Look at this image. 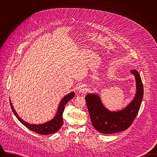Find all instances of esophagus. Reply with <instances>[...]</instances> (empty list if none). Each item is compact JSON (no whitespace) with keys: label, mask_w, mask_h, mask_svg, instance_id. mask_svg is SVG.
I'll return each instance as SVG.
<instances>
[{"label":"esophagus","mask_w":157,"mask_h":157,"mask_svg":"<svg viewBox=\"0 0 157 157\" xmlns=\"http://www.w3.org/2000/svg\"><path fill=\"white\" fill-rule=\"evenodd\" d=\"M79 91L80 92L85 93V92H86V91H87V89H86V88H83V87H81V88L79 89Z\"/></svg>","instance_id":"obj_1"}]
</instances>
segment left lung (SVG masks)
Instances as JSON below:
<instances>
[{"label":"left lung","instance_id":"1","mask_svg":"<svg viewBox=\"0 0 157 157\" xmlns=\"http://www.w3.org/2000/svg\"><path fill=\"white\" fill-rule=\"evenodd\" d=\"M136 79V94L133 101L124 109L111 112L104 106L97 94H88L85 98L94 127L102 134H114L127 129L133 123L141 104L144 88L138 72L131 71Z\"/></svg>","mask_w":157,"mask_h":157}]
</instances>
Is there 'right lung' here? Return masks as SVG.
Returning <instances> with one entry per match:
<instances>
[{
  "mask_svg": "<svg viewBox=\"0 0 157 157\" xmlns=\"http://www.w3.org/2000/svg\"><path fill=\"white\" fill-rule=\"evenodd\" d=\"M74 97H75V93L74 92H71L67 96H65L60 101V103L59 107H58V111H57V113H56L55 118L50 121H48L46 123L42 124H39V125L30 124H28V123L25 122L20 117H19L17 113L15 111L11 102H10V105L12 110L14 113L15 116L23 125H25V127L28 128V129H29L31 131H32L37 134H39L49 135L57 132L62 126L63 123L62 115H63V112L65 109V106L71 99H72Z\"/></svg>",
  "mask_w": 157,
  "mask_h": 157,
  "instance_id": "obj_1",
  "label": "right lung"
}]
</instances>
